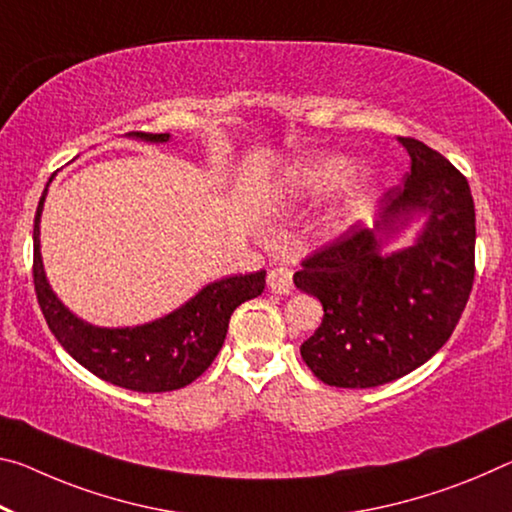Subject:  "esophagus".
I'll list each match as a JSON object with an SVG mask.
<instances>
[{"label": "esophagus", "instance_id": "34e87169", "mask_svg": "<svg viewBox=\"0 0 512 512\" xmlns=\"http://www.w3.org/2000/svg\"><path fill=\"white\" fill-rule=\"evenodd\" d=\"M291 275L294 273L285 269V266H275V269L269 271L266 282H269V289L273 294H291V289H294V280H291Z\"/></svg>", "mask_w": 512, "mask_h": 512}]
</instances>
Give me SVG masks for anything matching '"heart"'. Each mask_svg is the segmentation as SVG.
Returning <instances> with one entry per match:
<instances>
[{
	"label": "heart",
	"mask_w": 512,
	"mask_h": 512,
	"mask_svg": "<svg viewBox=\"0 0 512 512\" xmlns=\"http://www.w3.org/2000/svg\"><path fill=\"white\" fill-rule=\"evenodd\" d=\"M376 182V173L371 168L355 170L353 159L344 154L316 152L305 154L285 168L280 191L294 202H312L344 186L348 202L358 205L371 196Z\"/></svg>",
	"instance_id": "b5f03b06"
}]
</instances>
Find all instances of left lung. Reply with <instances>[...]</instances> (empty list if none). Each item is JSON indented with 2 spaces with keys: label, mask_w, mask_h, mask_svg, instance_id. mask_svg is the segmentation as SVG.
<instances>
[{
  "label": "left lung",
  "mask_w": 512,
  "mask_h": 512,
  "mask_svg": "<svg viewBox=\"0 0 512 512\" xmlns=\"http://www.w3.org/2000/svg\"><path fill=\"white\" fill-rule=\"evenodd\" d=\"M399 143L412 166L403 189L385 193L376 225H353L294 273V285L323 305L300 355L332 387H378L421 367L451 337L472 291L469 184L440 152L403 136ZM417 220L413 243L387 251Z\"/></svg>",
  "instance_id": "obj_1"
}]
</instances>
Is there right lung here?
I'll return each mask as SVG.
<instances>
[{
    "label": "right lung",
    "mask_w": 512,
    "mask_h": 512,
    "mask_svg": "<svg viewBox=\"0 0 512 512\" xmlns=\"http://www.w3.org/2000/svg\"><path fill=\"white\" fill-rule=\"evenodd\" d=\"M127 136L148 143L170 141V134L129 132ZM52 177L45 184L34 218V285L38 305L54 337L81 367L132 392H173L193 383L221 351L232 312L264 291L266 271L227 275L209 282L177 310L141 326H93L61 303L45 275L40 214Z\"/></svg>",
    "instance_id": "add662e5"
}]
</instances>
